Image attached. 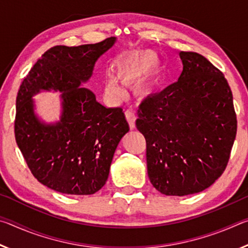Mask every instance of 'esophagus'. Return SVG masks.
<instances>
[{
  "label": "esophagus",
  "mask_w": 248,
  "mask_h": 248,
  "mask_svg": "<svg viewBox=\"0 0 248 248\" xmlns=\"http://www.w3.org/2000/svg\"><path fill=\"white\" fill-rule=\"evenodd\" d=\"M124 115H125V118H127L128 123H129L130 129H134V127H136V119H137L136 112L131 110V109H127V110L124 111Z\"/></svg>",
  "instance_id": "esophagus-1"
}]
</instances>
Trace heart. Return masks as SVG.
<instances>
[{"instance_id":"heart-1","label":"heart","mask_w":248,"mask_h":248,"mask_svg":"<svg viewBox=\"0 0 248 248\" xmlns=\"http://www.w3.org/2000/svg\"><path fill=\"white\" fill-rule=\"evenodd\" d=\"M157 64L156 53L151 50H136L124 54L117 62L115 72L117 78L124 84H132L136 94L144 95L151 90V82L145 75L150 74ZM105 93L109 97L118 99L123 95L116 78L109 77L105 82Z\"/></svg>"}]
</instances>
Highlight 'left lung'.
<instances>
[{"label": "left lung", "mask_w": 248, "mask_h": 248, "mask_svg": "<svg viewBox=\"0 0 248 248\" xmlns=\"http://www.w3.org/2000/svg\"><path fill=\"white\" fill-rule=\"evenodd\" d=\"M179 57L178 81L146 97L136 121L146 141L150 182L166 196L211 186L228 165L237 129L223 73L197 52L180 51Z\"/></svg>", "instance_id": "left-lung-1"}]
</instances>
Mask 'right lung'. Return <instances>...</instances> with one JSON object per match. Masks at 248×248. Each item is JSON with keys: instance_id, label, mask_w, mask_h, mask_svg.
I'll return each instance as SVG.
<instances>
[{"instance_id": "add662e5", "label": "right lung", "mask_w": 248, "mask_h": 248, "mask_svg": "<svg viewBox=\"0 0 248 248\" xmlns=\"http://www.w3.org/2000/svg\"><path fill=\"white\" fill-rule=\"evenodd\" d=\"M116 43L110 37L78 47L47 50L24 78L16 98L15 139L31 174L50 189L93 195L105 184L117 145L129 124L123 108H106L81 83L96 61ZM61 91L62 114L53 125L41 123L31 97L40 90Z\"/></svg>"}]
</instances>
